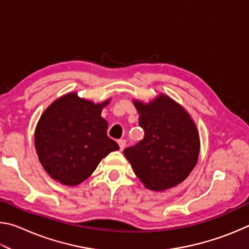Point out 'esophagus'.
I'll return each mask as SVG.
<instances>
[{"label":"esophagus","instance_id":"34e87169","mask_svg":"<svg viewBox=\"0 0 249 249\" xmlns=\"http://www.w3.org/2000/svg\"><path fill=\"white\" fill-rule=\"evenodd\" d=\"M119 142L120 149H121V150H123V149L125 148V145H126V141H125V140H120V141H119V142Z\"/></svg>","mask_w":249,"mask_h":249}]
</instances>
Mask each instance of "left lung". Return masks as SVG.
<instances>
[{
    "instance_id": "8db88e82",
    "label": "left lung",
    "mask_w": 249,
    "mask_h": 249,
    "mask_svg": "<svg viewBox=\"0 0 249 249\" xmlns=\"http://www.w3.org/2000/svg\"><path fill=\"white\" fill-rule=\"evenodd\" d=\"M145 136L124 150L135 175L149 190L162 191L179 184L196 165L200 138L189 113L168 95L149 103L134 101Z\"/></svg>"
}]
</instances>
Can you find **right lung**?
<instances>
[{
  "label": "right lung",
  "instance_id": "1",
  "mask_svg": "<svg viewBox=\"0 0 249 249\" xmlns=\"http://www.w3.org/2000/svg\"><path fill=\"white\" fill-rule=\"evenodd\" d=\"M102 103L68 93L54 101L41 114L35 129L38 159L53 179L77 185L92 175L101 160L120 149L107 136Z\"/></svg>",
  "mask_w": 249,
  "mask_h": 249
}]
</instances>
